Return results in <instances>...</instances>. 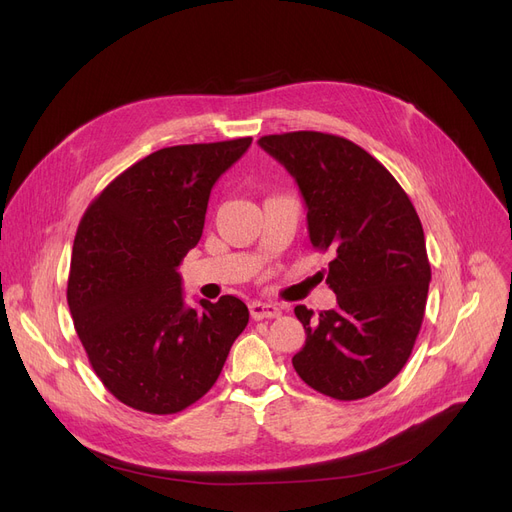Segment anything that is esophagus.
Returning a JSON list of instances; mask_svg holds the SVG:
<instances>
[{"label":"esophagus","instance_id":"1","mask_svg":"<svg viewBox=\"0 0 512 512\" xmlns=\"http://www.w3.org/2000/svg\"><path fill=\"white\" fill-rule=\"evenodd\" d=\"M250 314L254 321H262V319H277L281 316V308L277 304H266V302H252L250 304Z\"/></svg>","mask_w":512,"mask_h":512}]
</instances>
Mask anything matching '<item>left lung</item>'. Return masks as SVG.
Listing matches in <instances>:
<instances>
[{
  "label": "left lung",
  "mask_w": 512,
  "mask_h": 512,
  "mask_svg": "<svg viewBox=\"0 0 512 512\" xmlns=\"http://www.w3.org/2000/svg\"><path fill=\"white\" fill-rule=\"evenodd\" d=\"M258 143L298 181L312 248L333 254L337 308L296 306L306 344L291 362L316 392L367 398L402 371L421 331L431 281L421 218L394 175L350 139L294 131Z\"/></svg>",
  "instance_id": "1"
}]
</instances>
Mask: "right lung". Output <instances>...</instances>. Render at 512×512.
<instances>
[{"label":"right lung","mask_w":512,"mask_h":512,"mask_svg":"<svg viewBox=\"0 0 512 512\" xmlns=\"http://www.w3.org/2000/svg\"><path fill=\"white\" fill-rule=\"evenodd\" d=\"M252 137L162 148L85 210L66 300L95 375L123 404L175 415L216 383L250 321L235 296L187 308L177 266L202 237L210 189Z\"/></svg>","instance_id":"right-lung-1"}]
</instances>
